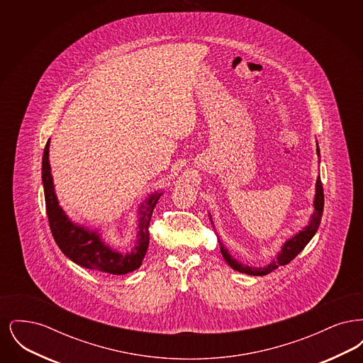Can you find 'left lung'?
I'll use <instances>...</instances> for the list:
<instances>
[{
	"label": "left lung",
	"instance_id": "1",
	"mask_svg": "<svg viewBox=\"0 0 363 363\" xmlns=\"http://www.w3.org/2000/svg\"><path fill=\"white\" fill-rule=\"evenodd\" d=\"M317 155L320 156V148L317 144ZM314 212L311 216V222L306 227H303V230H301L299 233H296L294 237L290 240L284 242V245L281 246V250L277 253V257L272 259L268 265L265 267H259V268H255V267H249L246 264H242L240 261L234 259L228 250L225 249V245L219 241L220 245V252L222 256L225 259V262L235 271L241 272V274H246V275H252V277H264L268 275L269 272H272L274 269L279 268L280 265H287L290 261L295 259V256H298L303 247L309 243L311 238L314 237V234L318 230V225L321 223V218H323V211H324V189H323V184H321V178L320 175L317 177V182H315V194H314ZM211 219V218H209ZM212 222V220H211Z\"/></svg>",
	"mask_w": 363,
	"mask_h": 363
}]
</instances>
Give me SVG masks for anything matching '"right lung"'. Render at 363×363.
<instances>
[{
  "mask_svg": "<svg viewBox=\"0 0 363 363\" xmlns=\"http://www.w3.org/2000/svg\"><path fill=\"white\" fill-rule=\"evenodd\" d=\"M50 138L46 143L42 160V182L45 189L46 212L54 241L61 252L77 265L111 275H125L140 268L150 245L148 225L152 211L162 191L151 193L148 199L138 207V231L133 249L129 253H120L102 240L99 231H92L84 225L73 223L64 209L60 207L49 162Z\"/></svg>",
  "mask_w": 363,
  "mask_h": 363,
  "instance_id": "obj_1",
  "label": "right lung"
}]
</instances>
